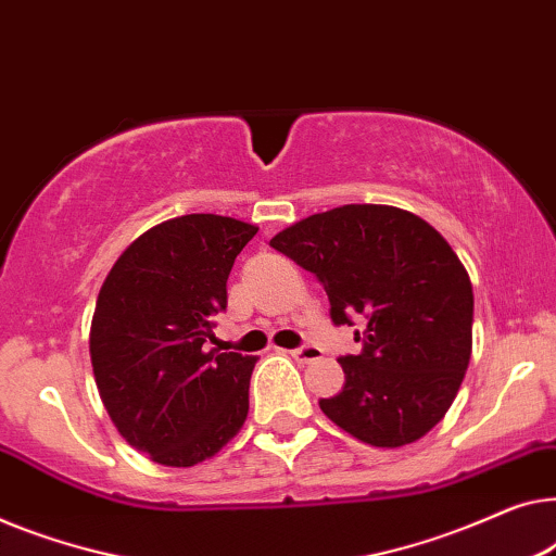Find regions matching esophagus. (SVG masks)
Returning <instances> with one entry per match:
<instances>
[{
    "label": "esophagus",
    "instance_id": "esophagus-1",
    "mask_svg": "<svg viewBox=\"0 0 556 556\" xmlns=\"http://www.w3.org/2000/svg\"><path fill=\"white\" fill-rule=\"evenodd\" d=\"M291 356L298 361V364H313V361H318L324 353H320L316 345H303V349L291 351Z\"/></svg>",
    "mask_w": 556,
    "mask_h": 556
}]
</instances>
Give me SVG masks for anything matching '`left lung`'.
<instances>
[{"label": "left lung", "instance_id": "1", "mask_svg": "<svg viewBox=\"0 0 556 556\" xmlns=\"http://www.w3.org/2000/svg\"><path fill=\"white\" fill-rule=\"evenodd\" d=\"M316 273L336 326L366 318L358 356L338 361L343 391L318 406L353 439L399 448L452 408L471 358L473 291L444 236L393 205H341L270 240Z\"/></svg>", "mask_w": 556, "mask_h": 556}]
</instances>
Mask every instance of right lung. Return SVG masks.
<instances>
[{
  "instance_id": "1",
  "label": "right lung",
  "mask_w": 556,
  "mask_h": 556,
  "mask_svg": "<svg viewBox=\"0 0 556 556\" xmlns=\"http://www.w3.org/2000/svg\"><path fill=\"white\" fill-rule=\"evenodd\" d=\"M258 228L180 215L125 248L100 288L90 328L94 383L127 444L163 466H195L243 429L255 356L220 353L213 316Z\"/></svg>"
}]
</instances>
